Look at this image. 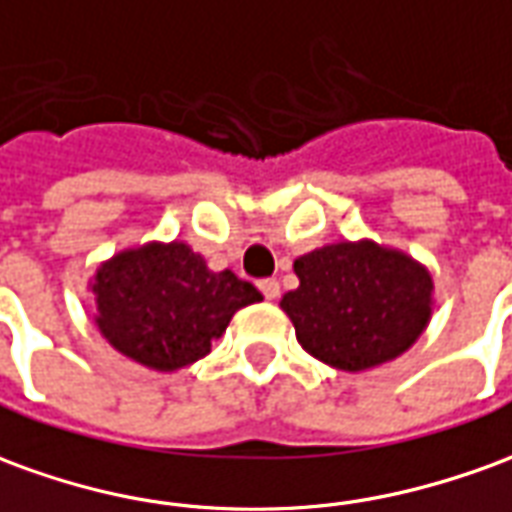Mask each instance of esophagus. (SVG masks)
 I'll list each match as a JSON object with an SVG mask.
<instances>
[{"label": "esophagus", "instance_id": "esophagus-1", "mask_svg": "<svg viewBox=\"0 0 512 512\" xmlns=\"http://www.w3.org/2000/svg\"><path fill=\"white\" fill-rule=\"evenodd\" d=\"M257 288H260V293H263L266 299H271V302L280 296V282L277 280H260V285H257Z\"/></svg>", "mask_w": 512, "mask_h": 512}]
</instances>
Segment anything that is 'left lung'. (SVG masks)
<instances>
[{"label":"left lung","instance_id":"8db88e82","mask_svg":"<svg viewBox=\"0 0 512 512\" xmlns=\"http://www.w3.org/2000/svg\"><path fill=\"white\" fill-rule=\"evenodd\" d=\"M299 288L280 307L307 355L366 371L407 352L432 316V274L399 249L341 241L293 260Z\"/></svg>","mask_w":512,"mask_h":512}]
</instances>
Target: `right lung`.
<instances>
[{
	"mask_svg": "<svg viewBox=\"0 0 512 512\" xmlns=\"http://www.w3.org/2000/svg\"><path fill=\"white\" fill-rule=\"evenodd\" d=\"M96 327L107 343L155 371H177L210 352L230 318L263 296L230 268L210 271L182 241L124 249L96 268Z\"/></svg>",
	"mask_w": 512,
	"mask_h": 512,
	"instance_id": "1",
	"label": "right lung"
}]
</instances>
